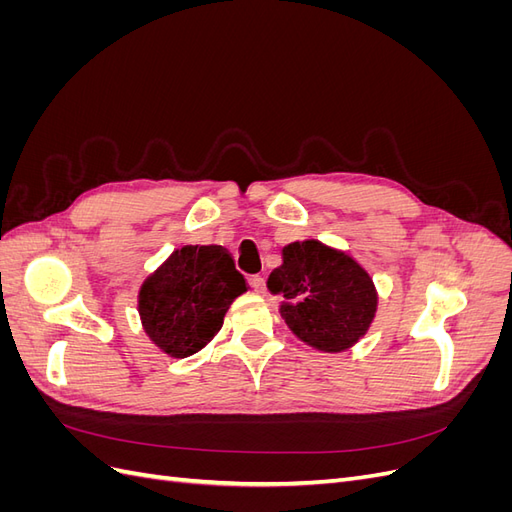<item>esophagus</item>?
<instances>
[{
  "mask_svg": "<svg viewBox=\"0 0 512 512\" xmlns=\"http://www.w3.org/2000/svg\"><path fill=\"white\" fill-rule=\"evenodd\" d=\"M250 284L256 292H265V288H267V282H265V277H262V275H252Z\"/></svg>",
  "mask_w": 512,
  "mask_h": 512,
  "instance_id": "esophagus-1",
  "label": "esophagus"
}]
</instances>
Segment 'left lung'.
Returning <instances> with one entry per match:
<instances>
[{
    "instance_id": "obj_1",
    "label": "left lung",
    "mask_w": 512,
    "mask_h": 512,
    "mask_svg": "<svg viewBox=\"0 0 512 512\" xmlns=\"http://www.w3.org/2000/svg\"><path fill=\"white\" fill-rule=\"evenodd\" d=\"M282 294V318L305 344L342 352L359 342L374 320L378 294L367 271L320 241L284 247V265L267 282Z\"/></svg>"
}]
</instances>
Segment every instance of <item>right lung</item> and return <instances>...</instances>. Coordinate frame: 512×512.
<instances>
[{
  "instance_id": "obj_1",
  "label": "right lung",
  "mask_w": 512,
  "mask_h": 512,
  "mask_svg": "<svg viewBox=\"0 0 512 512\" xmlns=\"http://www.w3.org/2000/svg\"><path fill=\"white\" fill-rule=\"evenodd\" d=\"M243 275L220 245H185L143 284L138 312L151 342L175 359L203 348L222 329Z\"/></svg>"
}]
</instances>
